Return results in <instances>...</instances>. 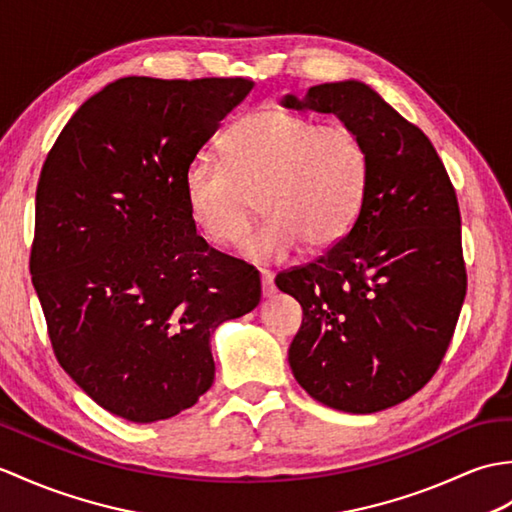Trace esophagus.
Listing matches in <instances>:
<instances>
[{
	"label": "esophagus",
	"mask_w": 512,
	"mask_h": 512,
	"mask_svg": "<svg viewBox=\"0 0 512 512\" xmlns=\"http://www.w3.org/2000/svg\"><path fill=\"white\" fill-rule=\"evenodd\" d=\"M259 277H261V290H264V296H270L272 294V279H275V275H272L270 270L261 268Z\"/></svg>",
	"instance_id": "obj_1"
}]
</instances>
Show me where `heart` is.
<instances>
[{
  "label": "heart",
  "mask_w": 512,
  "mask_h": 512,
  "mask_svg": "<svg viewBox=\"0 0 512 512\" xmlns=\"http://www.w3.org/2000/svg\"><path fill=\"white\" fill-rule=\"evenodd\" d=\"M224 163L198 157L183 172L189 218L213 246L242 240L255 211L266 220L244 240L257 261L279 259L305 242L312 251L340 242L358 218L368 157L355 130L318 124L283 109H261L229 128Z\"/></svg>",
  "instance_id": "1"
}]
</instances>
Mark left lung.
<instances>
[{
    "label": "left lung",
    "mask_w": 512,
    "mask_h": 512,
    "mask_svg": "<svg viewBox=\"0 0 512 512\" xmlns=\"http://www.w3.org/2000/svg\"><path fill=\"white\" fill-rule=\"evenodd\" d=\"M281 104L334 113L368 157L349 233L275 279L303 307L290 368L329 408L386 410L430 382L454 336L467 294L456 189L423 130L360 80L325 82Z\"/></svg>",
    "instance_id": "8db88e82"
}]
</instances>
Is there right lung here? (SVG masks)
I'll return each mask as SVG.
<instances>
[{
    "label": "right lung",
    "mask_w": 512,
    "mask_h": 512,
    "mask_svg": "<svg viewBox=\"0 0 512 512\" xmlns=\"http://www.w3.org/2000/svg\"><path fill=\"white\" fill-rule=\"evenodd\" d=\"M248 78L128 76L95 93L47 152L30 275L58 364L126 421L192 408L211 388L209 338L259 305V272L211 248L183 172Z\"/></svg>",
    "instance_id": "right-lung-1"
}]
</instances>
